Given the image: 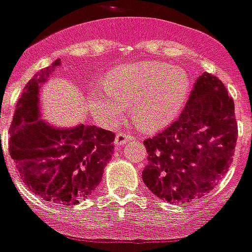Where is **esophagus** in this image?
I'll return each mask as SVG.
<instances>
[{"label":"esophagus","mask_w":252,"mask_h":252,"mask_svg":"<svg viewBox=\"0 0 252 252\" xmlns=\"http://www.w3.org/2000/svg\"><path fill=\"white\" fill-rule=\"evenodd\" d=\"M134 139V136L131 134H126V132H118L116 135V140H114V143L116 146H122V144H126L128 142H131Z\"/></svg>","instance_id":"1"}]
</instances>
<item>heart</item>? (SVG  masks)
I'll use <instances>...</instances> for the list:
<instances>
[{
    "label": "heart",
    "mask_w": 252,
    "mask_h": 252,
    "mask_svg": "<svg viewBox=\"0 0 252 252\" xmlns=\"http://www.w3.org/2000/svg\"><path fill=\"white\" fill-rule=\"evenodd\" d=\"M189 77L181 68L160 62L126 64L91 84L88 104L101 125L112 126L132 106L134 122L155 130L177 116L189 92Z\"/></svg>",
    "instance_id": "1"
}]
</instances>
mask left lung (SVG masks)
Segmentation results:
<instances>
[{
  "mask_svg": "<svg viewBox=\"0 0 252 252\" xmlns=\"http://www.w3.org/2000/svg\"><path fill=\"white\" fill-rule=\"evenodd\" d=\"M237 138L234 99L221 80L205 72L179 118L143 142L144 184L171 204L205 196L229 171Z\"/></svg>",
  "mask_w": 252,
  "mask_h": 252,
  "instance_id": "8db88e82",
  "label": "left lung"
}]
</instances>
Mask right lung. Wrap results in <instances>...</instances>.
<instances>
[{"mask_svg":"<svg viewBox=\"0 0 252 252\" xmlns=\"http://www.w3.org/2000/svg\"><path fill=\"white\" fill-rule=\"evenodd\" d=\"M60 59L26 84L10 126L9 153L27 188L43 200L77 205L101 183L114 153V132L97 126L72 128L44 124L39 114V88Z\"/></svg>","mask_w":252,"mask_h":252,"instance_id":"obj_1","label":"right lung"}]
</instances>
